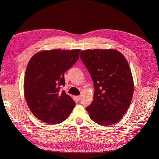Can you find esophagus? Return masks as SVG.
Wrapping results in <instances>:
<instances>
[{
    "mask_svg": "<svg viewBox=\"0 0 159 159\" xmlns=\"http://www.w3.org/2000/svg\"><path fill=\"white\" fill-rule=\"evenodd\" d=\"M76 98L77 99V101H80V99L81 98V96H77Z\"/></svg>",
    "mask_w": 159,
    "mask_h": 159,
    "instance_id": "esophagus-1",
    "label": "esophagus"
}]
</instances>
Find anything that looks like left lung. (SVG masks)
<instances>
[{
    "label": "left lung",
    "mask_w": 159,
    "mask_h": 159,
    "mask_svg": "<svg viewBox=\"0 0 159 159\" xmlns=\"http://www.w3.org/2000/svg\"><path fill=\"white\" fill-rule=\"evenodd\" d=\"M80 57L93 81V101L86 109L101 126L118 122L126 113L134 91L128 61L115 49H88Z\"/></svg>",
    "instance_id": "8db88e82"
}]
</instances>
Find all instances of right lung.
Returning a JSON list of instances; mask_svg holds the SVG:
<instances>
[{
	"instance_id": "right-lung-1",
	"label": "right lung",
	"mask_w": 159,
	"mask_h": 159,
	"mask_svg": "<svg viewBox=\"0 0 159 159\" xmlns=\"http://www.w3.org/2000/svg\"><path fill=\"white\" fill-rule=\"evenodd\" d=\"M80 49H53L33 55L28 64L24 82V96L36 117L48 124H59L68 117L75 102L61 91L64 73L79 58Z\"/></svg>"
}]
</instances>
